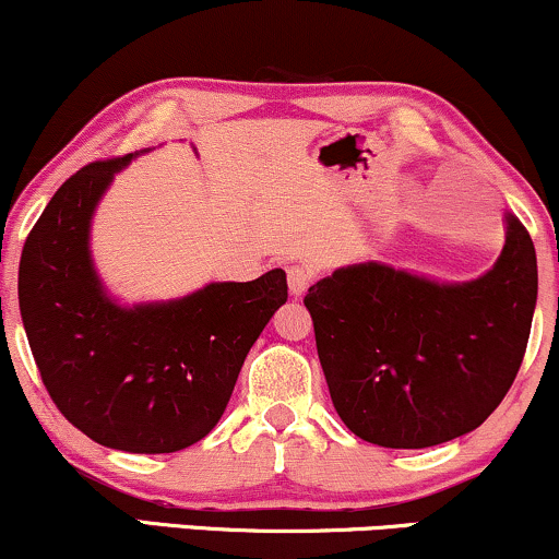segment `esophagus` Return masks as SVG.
I'll return each instance as SVG.
<instances>
[{
	"instance_id": "34e87169",
	"label": "esophagus",
	"mask_w": 559,
	"mask_h": 559,
	"mask_svg": "<svg viewBox=\"0 0 559 559\" xmlns=\"http://www.w3.org/2000/svg\"><path fill=\"white\" fill-rule=\"evenodd\" d=\"M311 282H313V272L308 266H300V264L287 266V287H290L293 298H302L308 287H311Z\"/></svg>"
}]
</instances>
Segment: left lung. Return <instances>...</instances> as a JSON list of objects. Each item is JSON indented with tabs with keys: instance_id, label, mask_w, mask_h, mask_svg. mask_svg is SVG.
<instances>
[{
	"instance_id": "1",
	"label": "left lung",
	"mask_w": 559,
	"mask_h": 559,
	"mask_svg": "<svg viewBox=\"0 0 559 559\" xmlns=\"http://www.w3.org/2000/svg\"><path fill=\"white\" fill-rule=\"evenodd\" d=\"M536 290V251L515 217L477 280L383 261L340 266L306 295L336 415L383 448H430L477 430L519 373Z\"/></svg>"
}]
</instances>
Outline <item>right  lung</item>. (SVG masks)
Wrapping results in <instances>:
<instances>
[{"label":"right lung","instance_id":"1","mask_svg":"<svg viewBox=\"0 0 559 559\" xmlns=\"http://www.w3.org/2000/svg\"><path fill=\"white\" fill-rule=\"evenodd\" d=\"M136 155L90 163L51 197L20 257V316L69 423L116 451L174 453L223 417L248 349L285 306L287 277L272 269L174 300L116 298L90 233L100 199Z\"/></svg>","mask_w":559,"mask_h":559}]
</instances>
